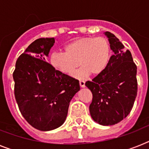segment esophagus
<instances>
[{
  "label": "esophagus",
  "instance_id": "obj_1",
  "mask_svg": "<svg viewBox=\"0 0 149 149\" xmlns=\"http://www.w3.org/2000/svg\"><path fill=\"white\" fill-rule=\"evenodd\" d=\"M79 86L81 87H85V82L84 80H79Z\"/></svg>",
  "mask_w": 149,
  "mask_h": 149
}]
</instances>
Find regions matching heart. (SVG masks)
Wrapping results in <instances>:
<instances>
[{
    "label": "heart",
    "instance_id": "b5f03b06",
    "mask_svg": "<svg viewBox=\"0 0 149 149\" xmlns=\"http://www.w3.org/2000/svg\"><path fill=\"white\" fill-rule=\"evenodd\" d=\"M111 45L104 37H86L72 41L64 47V53L54 52L50 56L52 66L61 73L84 79L104 72L111 58Z\"/></svg>",
    "mask_w": 149,
    "mask_h": 149
}]
</instances>
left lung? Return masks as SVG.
<instances>
[{
    "label": "left lung",
    "instance_id": "8db88e82",
    "mask_svg": "<svg viewBox=\"0 0 149 149\" xmlns=\"http://www.w3.org/2000/svg\"><path fill=\"white\" fill-rule=\"evenodd\" d=\"M113 55L104 72L85 85L93 94L90 113L104 126L118 124L132 111L138 91L137 66L129 50L113 34L106 31Z\"/></svg>",
    "mask_w": 149,
    "mask_h": 149
}]
</instances>
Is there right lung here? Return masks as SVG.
Masks as SVG:
<instances>
[{"mask_svg": "<svg viewBox=\"0 0 149 149\" xmlns=\"http://www.w3.org/2000/svg\"><path fill=\"white\" fill-rule=\"evenodd\" d=\"M54 38L36 39L18 57L13 72L15 97L21 113L36 129L47 132L65 121L70 100L79 91L77 79L46 62Z\"/></svg>", "mask_w": 149, "mask_h": 149, "instance_id": "add662e5", "label": "right lung"}]
</instances>
